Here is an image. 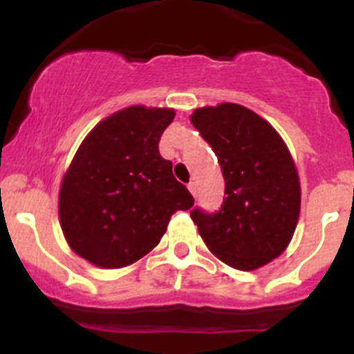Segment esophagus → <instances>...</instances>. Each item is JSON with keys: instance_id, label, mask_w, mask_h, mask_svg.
Wrapping results in <instances>:
<instances>
[{"instance_id": "obj_1", "label": "esophagus", "mask_w": 354, "mask_h": 354, "mask_svg": "<svg viewBox=\"0 0 354 354\" xmlns=\"http://www.w3.org/2000/svg\"><path fill=\"white\" fill-rule=\"evenodd\" d=\"M188 190H190V194L194 195V197H197V183H195V181H190V183H188Z\"/></svg>"}]
</instances>
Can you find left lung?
Masks as SVG:
<instances>
[{"mask_svg":"<svg viewBox=\"0 0 354 354\" xmlns=\"http://www.w3.org/2000/svg\"><path fill=\"white\" fill-rule=\"evenodd\" d=\"M192 124L216 152L224 176L217 212H190L207 248L230 267L255 270L288 248L299 217L298 171L283 137L245 106L194 111Z\"/></svg>","mask_w":354,"mask_h":354,"instance_id":"obj_1","label":"left lung"}]
</instances>
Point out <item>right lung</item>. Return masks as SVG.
Here are the masks:
<instances>
[{"label": "right lung", "instance_id": "add662e5", "mask_svg": "<svg viewBox=\"0 0 354 354\" xmlns=\"http://www.w3.org/2000/svg\"><path fill=\"white\" fill-rule=\"evenodd\" d=\"M174 109L130 106L104 118L84 138L59 188V224L77 255L121 269L147 255L171 216L194 197L159 154Z\"/></svg>", "mask_w": 354, "mask_h": 354}]
</instances>
